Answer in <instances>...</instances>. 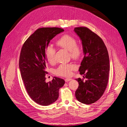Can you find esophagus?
<instances>
[{
  "label": "esophagus",
  "mask_w": 127,
  "mask_h": 127,
  "mask_svg": "<svg viewBox=\"0 0 127 127\" xmlns=\"http://www.w3.org/2000/svg\"><path fill=\"white\" fill-rule=\"evenodd\" d=\"M72 79L71 78H65V81L66 82H69V81H70V80H71Z\"/></svg>",
  "instance_id": "esophagus-1"
}]
</instances>
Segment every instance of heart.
I'll list each match as a JSON object with an SVG mask.
<instances>
[{"label":"heart","mask_w":127,"mask_h":127,"mask_svg":"<svg viewBox=\"0 0 127 127\" xmlns=\"http://www.w3.org/2000/svg\"><path fill=\"white\" fill-rule=\"evenodd\" d=\"M59 47L69 51L70 57L73 59L81 58L84 54V50L81 46L77 44V40L74 36L65 34L57 41ZM55 49L52 46H48L45 50V56L47 61L51 64L55 61ZM77 66L73 63L62 64L55 71V73L58 76L68 77L72 74L73 71L77 69Z\"/></svg>","instance_id":"b5f03b06"}]
</instances>
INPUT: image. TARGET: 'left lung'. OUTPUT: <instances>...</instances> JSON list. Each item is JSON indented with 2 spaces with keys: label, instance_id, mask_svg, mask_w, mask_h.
I'll return each instance as SVG.
<instances>
[{
  "label": "left lung",
  "instance_id": "8db88e82",
  "mask_svg": "<svg viewBox=\"0 0 127 127\" xmlns=\"http://www.w3.org/2000/svg\"><path fill=\"white\" fill-rule=\"evenodd\" d=\"M74 31L82 41L85 56L79 68L83 78H77L78 87L75 91L77 100L90 104L98 100L106 88L110 70L106 46L101 38L86 27H75Z\"/></svg>",
  "mask_w": 127,
  "mask_h": 127
}]
</instances>
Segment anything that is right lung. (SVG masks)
Instances as JSON below:
<instances>
[{"label":"right lung","mask_w":127,"mask_h":127,"mask_svg":"<svg viewBox=\"0 0 127 127\" xmlns=\"http://www.w3.org/2000/svg\"><path fill=\"white\" fill-rule=\"evenodd\" d=\"M64 31L58 27H43L37 29L23 44L19 58L22 78L27 93L35 102L49 105L59 97V90L65 84L63 79L54 77L45 82L46 64L48 62L45 50L50 40Z\"/></svg>","instance_id":"1"}]
</instances>
